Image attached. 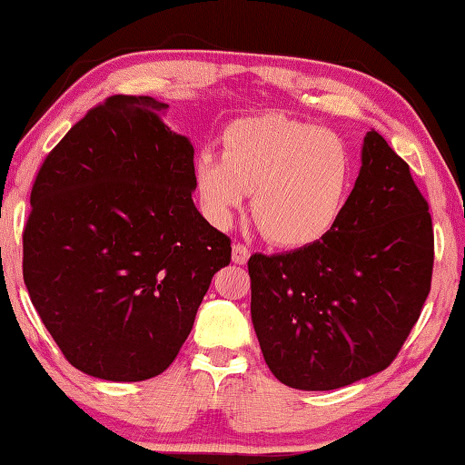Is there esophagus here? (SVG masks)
Segmentation results:
<instances>
[{"instance_id":"esophagus-1","label":"esophagus","mask_w":465,"mask_h":465,"mask_svg":"<svg viewBox=\"0 0 465 465\" xmlns=\"http://www.w3.org/2000/svg\"><path fill=\"white\" fill-rule=\"evenodd\" d=\"M232 259L235 264H246L250 259V250L238 242V244L232 246Z\"/></svg>"}]
</instances>
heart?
I'll list each match as a JSON object with an SVG mask.
<instances>
[{"instance_id":"obj_1","label":"heart","mask_w":465,"mask_h":465,"mask_svg":"<svg viewBox=\"0 0 465 465\" xmlns=\"http://www.w3.org/2000/svg\"><path fill=\"white\" fill-rule=\"evenodd\" d=\"M223 144V153L203 149L194 159L196 194L213 225H230L248 193L256 225L272 244H312L335 225L353 161L333 132L271 114L233 124Z\"/></svg>"}]
</instances>
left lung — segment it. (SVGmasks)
<instances>
[{
  "mask_svg": "<svg viewBox=\"0 0 465 465\" xmlns=\"http://www.w3.org/2000/svg\"><path fill=\"white\" fill-rule=\"evenodd\" d=\"M434 233L410 165L377 130L335 225L248 261L264 362L287 387L331 391L393 362L430 292Z\"/></svg>",
  "mask_w": 465,
  "mask_h": 465,
  "instance_id": "8db88e82",
  "label": "left lung"
}]
</instances>
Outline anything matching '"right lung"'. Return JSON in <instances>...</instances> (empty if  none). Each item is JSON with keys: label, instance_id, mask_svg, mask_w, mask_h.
<instances>
[{"label": "right lung", "instance_id": "add662e5", "mask_svg": "<svg viewBox=\"0 0 465 465\" xmlns=\"http://www.w3.org/2000/svg\"><path fill=\"white\" fill-rule=\"evenodd\" d=\"M167 103L114 94L36 173L22 275L72 366L136 382L173 362L232 242L193 201L194 146Z\"/></svg>", "mask_w": 465, "mask_h": 465}]
</instances>
